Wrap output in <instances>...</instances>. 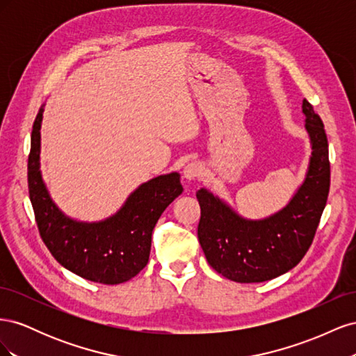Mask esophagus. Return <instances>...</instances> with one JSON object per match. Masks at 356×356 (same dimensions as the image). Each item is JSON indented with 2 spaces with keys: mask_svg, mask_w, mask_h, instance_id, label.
Masks as SVG:
<instances>
[{
  "mask_svg": "<svg viewBox=\"0 0 356 356\" xmlns=\"http://www.w3.org/2000/svg\"><path fill=\"white\" fill-rule=\"evenodd\" d=\"M182 175H184V178L187 181H195V179H199L202 178L203 175V169L199 163H196V161H191V163H188L184 170H182Z\"/></svg>",
  "mask_w": 356,
  "mask_h": 356,
  "instance_id": "34e87169",
  "label": "esophagus"
}]
</instances>
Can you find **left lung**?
Segmentation results:
<instances>
[{
  "label": "left lung",
  "instance_id": "1",
  "mask_svg": "<svg viewBox=\"0 0 356 356\" xmlns=\"http://www.w3.org/2000/svg\"><path fill=\"white\" fill-rule=\"evenodd\" d=\"M312 157L306 179L284 209L264 220H245L200 188L197 236L204 257L220 275L241 284L264 282L296 267L314 242L330 191L328 141L321 117L303 101Z\"/></svg>",
  "mask_w": 356,
  "mask_h": 356
}]
</instances>
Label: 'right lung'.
Wrapping results in <instances>:
<instances>
[{
    "instance_id": "obj_1",
    "label": "right lung",
    "mask_w": 356,
    "mask_h": 356,
    "mask_svg": "<svg viewBox=\"0 0 356 356\" xmlns=\"http://www.w3.org/2000/svg\"><path fill=\"white\" fill-rule=\"evenodd\" d=\"M40 108L31 135L28 188L37 227L51 255L70 272L106 285L123 284L148 263L152 234L160 215L181 193L172 172L139 186L123 208L99 222H80L62 213L49 196L40 172Z\"/></svg>"
}]
</instances>
